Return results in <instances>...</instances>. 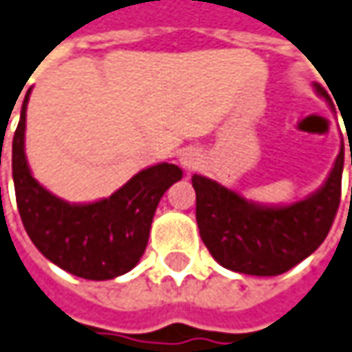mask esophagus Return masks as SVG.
<instances>
[{
  "label": "esophagus",
  "mask_w": 352,
  "mask_h": 352,
  "mask_svg": "<svg viewBox=\"0 0 352 352\" xmlns=\"http://www.w3.org/2000/svg\"><path fill=\"white\" fill-rule=\"evenodd\" d=\"M179 162H181V166L185 167V169L192 171V169L200 166V152L196 148H185L181 152V156H179Z\"/></svg>",
  "instance_id": "1"
}]
</instances>
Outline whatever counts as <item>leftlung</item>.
<instances>
[{"mask_svg":"<svg viewBox=\"0 0 352 352\" xmlns=\"http://www.w3.org/2000/svg\"><path fill=\"white\" fill-rule=\"evenodd\" d=\"M314 88L331 102L322 86ZM343 162L341 146L322 188L289 206L254 204L208 177L192 175L196 223L210 254L227 270L248 276H279L302 262L324 243L336 219Z\"/></svg>","mask_w":352,"mask_h":352,"instance_id":"8db88e82","label":"left lung"}]
</instances>
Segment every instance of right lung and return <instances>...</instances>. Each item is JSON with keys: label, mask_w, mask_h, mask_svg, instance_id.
I'll return each instance as SVG.
<instances>
[{"label": "right lung", "mask_w": 352, "mask_h": 352, "mask_svg": "<svg viewBox=\"0 0 352 352\" xmlns=\"http://www.w3.org/2000/svg\"><path fill=\"white\" fill-rule=\"evenodd\" d=\"M28 96L30 90L13 136V183L16 208L30 241L50 262L82 279L104 281L131 272L144 254L160 198L183 171L164 162L136 173L109 198L69 204L45 190L26 164Z\"/></svg>", "instance_id": "add662e5"}]
</instances>
